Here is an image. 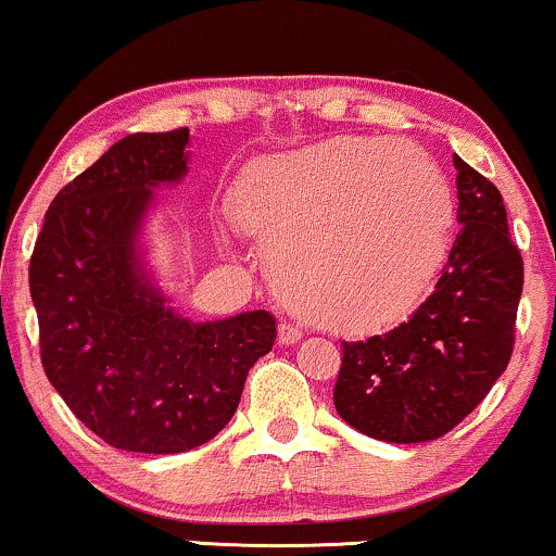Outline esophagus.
<instances>
[{"label": "esophagus", "mask_w": 556, "mask_h": 556, "mask_svg": "<svg viewBox=\"0 0 556 556\" xmlns=\"http://www.w3.org/2000/svg\"><path fill=\"white\" fill-rule=\"evenodd\" d=\"M302 339V328L294 326V323H279V343L282 346H292V343H298Z\"/></svg>", "instance_id": "obj_1"}]
</instances>
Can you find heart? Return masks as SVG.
<instances>
[{
  "instance_id": "obj_1",
  "label": "heart",
  "mask_w": 556,
  "mask_h": 556,
  "mask_svg": "<svg viewBox=\"0 0 556 556\" xmlns=\"http://www.w3.org/2000/svg\"><path fill=\"white\" fill-rule=\"evenodd\" d=\"M282 290L328 328L405 318L444 262L454 194L416 146L330 138L294 151L243 194Z\"/></svg>"
}]
</instances>
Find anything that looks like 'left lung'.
Returning a JSON list of instances; mask_svg holds the SVG:
<instances>
[{
    "label": "left lung",
    "mask_w": 556,
    "mask_h": 556,
    "mask_svg": "<svg viewBox=\"0 0 556 556\" xmlns=\"http://www.w3.org/2000/svg\"><path fill=\"white\" fill-rule=\"evenodd\" d=\"M462 223L435 290L397 328L343 341L333 403L356 431L390 444L459 426L508 367L523 258L501 189L454 156Z\"/></svg>",
    "instance_id": "left-lung-1"
}]
</instances>
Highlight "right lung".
I'll list each match as a JSON object with an SVG mask.
<instances>
[{"label": "right lung", "instance_id": "add662e5", "mask_svg": "<svg viewBox=\"0 0 556 556\" xmlns=\"http://www.w3.org/2000/svg\"><path fill=\"white\" fill-rule=\"evenodd\" d=\"M189 130L132 132L55 194L30 256L48 382L104 444L179 454L233 418L269 354L266 311L194 323L166 305L138 251L153 187L187 174Z\"/></svg>", "mask_w": 556, "mask_h": 556}]
</instances>
